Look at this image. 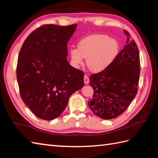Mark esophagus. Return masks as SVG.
<instances>
[{
	"label": "esophagus",
	"instance_id": "obj_1",
	"mask_svg": "<svg viewBox=\"0 0 158 158\" xmlns=\"http://www.w3.org/2000/svg\"><path fill=\"white\" fill-rule=\"evenodd\" d=\"M89 82V79L88 76L85 75L84 76V83H85V84H88Z\"/></svg>",
	"mask_w": 158,
	"mask_h": 158
}]
</instances>
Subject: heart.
<instances>
[{
    "label": "heart",
    "mask_w": 158,
    "mask_h": 158,
    "mask_svg": "<svg viewBox=\"0 0 158 158\" xmlns=\"http://www.w3.org/2000/svg\"><path fill=\"white\" fill-rule=\"evenodd\" d=\"M119 46L115 40L102 34H92L78 42L77 47H71L69 54L75 67L84 64L85 58L89 69L94 73L106 70L115 60Z\"/></svg>",
    "instance_id": "heart-1"
}]
</instances>
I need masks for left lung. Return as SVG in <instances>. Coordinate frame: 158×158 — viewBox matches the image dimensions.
I'll use <instances>...</instances> for the list:
<instances>
[{
	"instance_id": "left-lung-1",
	"label": "left lung",
	"mask_w": 158,
	"mask_h": 158,
	"mask_svg": "<svg viewBox=\"0 0 158 158\" xmlns=\"http://www.w3.org/2000/svg\"><path fill=\"white\" fill-rule=\"evenodd\" d=\"M140 69L138 46L128 37L127 45L112 64L103 72L89 77L94 91L88 106L95 115L108 120L125 112L138 92Z\"/></svg>"
}]
</instances>
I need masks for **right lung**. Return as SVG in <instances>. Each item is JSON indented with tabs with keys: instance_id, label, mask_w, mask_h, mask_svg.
Wrapping results in <instances>:
<instances>
[{
	"instance_id": "1",
	"label": "right lung",
	"mask_w": 158,
	"mask_h": 158,
	"mask_svg": "<svg viewBox=\"0 0 158 158\" xmlns=\"http://www.w3.org/2000/svg\"><path fill=\"white\" fill-rule=\"evenodd\" d=\"M77 28L44 24L31 33L18 55L16 68L20 94L40 119L56 118L71 95L84 85L83 71L67 61V44Z\"/></svg>"
}]
</instances>
